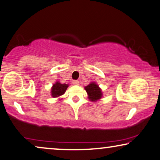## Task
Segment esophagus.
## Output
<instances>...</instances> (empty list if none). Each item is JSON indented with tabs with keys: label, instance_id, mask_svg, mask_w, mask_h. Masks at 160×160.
Returning <instances> with one entry per match:
<instances>
[{
	"label": "esophagus",
	"instance_id": "1",
	"mask_svg": "<svg viewBox=\"0 0 160 160\" xmlns=\"http://www.w3.org/2000/svg\"><path fill=\"white\" fill-rule=\"evenodd\" d=\"M72 84H73L74 85H78L79 84V82L77 80H74V81H72Z\"/></svg>",
	"mask_w": 160,
	"mask_h": 160
}]
</instances>
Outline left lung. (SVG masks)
Returning a JSON list of instances; mask_svg holds the SVG:
<instances>
[{"mask_svg": "<svg viewBox=\"0 0 160 160\" xmlns=\"http://www.w3.org/2000/svg\"><path fill=\"white\" fill-rule=\"evenodd\" d=\"M87 93L88 95V98L91 101H97L102 97V92L98 85L95 84V82L90 83L84 88Z\"/></svg>", "mask_w": 160, "mask_h": 160, "instance_id": "1", "label": "left lung"}]
</instances>
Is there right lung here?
Masks as SVG:
<instances>
[{
  "mask_svg": "<svg viewBox=\"0 0 160 160\" xmlns=\"http://www.w3.org/2000/svg\"><path fill=\"white\" fill-rule=\"evenodd\" d=\"M69 84H61L60 82H57L51 88V96L53 98H58V97L61 96L65 92Z\"/></svg>",
  "mask_w": 160,
  "mask_h": 160,
  "instance_id": "add662e5",
  "label": "right lung"
}]
</instances>
